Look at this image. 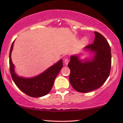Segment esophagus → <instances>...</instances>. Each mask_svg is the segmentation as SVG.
Returning <instances> with one entry per match:
<instances>
[{
    "label": "esophagus",
    "instance_id": "esophagus-1",
    "mask_svg": "<svg viewBox=\"0 0 123 123\" xmlns=\"http://www.w3.org/2000/svg\"><path fill=\"white\" fill-rule=\"evenodd\" d=\"M69 59L68 58H65V60H64V62H65V65H68V63H69Z\"/></svg>",
    "mask_w": 123,
    "mask_h": 123
}]
</instances>
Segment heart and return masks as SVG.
Returning <instances> with one entry per match:
<instances>
[{
  "mask_svg": "<svg viewBox=\"0 0 123 123\" xmlns=\"http://www.w3.org/2000/svg\"><path fill=\"white\" fill-rule=\"evenodd\" d=\"M84 42H87V39H84Z\"/></svg>",
  "mask_w": 123,
  "mask_h": 123,
  "instance_id": "1",
  "label": "heart"
}]
</instances>
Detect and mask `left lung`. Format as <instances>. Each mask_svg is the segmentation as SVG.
Wrapping results in <instances>:
<instances>
[{"label": "left lung", "mask_w": 123, "mask_h": 123, "mask_svg": "<svg viewBox=\"0 0 123 123\" xmlns=\"http://www.w3.org/2000/svg\"><path fill=\"white\" fill-rule=\"evenodd\" d=\"M95 33L94 43L85 47L94 53L92 61H82L77 55L70 57L68 66L69 81L76 91L86 93L101 87L109 76L111 55L109 44L103 35Z\"/></svg>", "instance_id": "1"}]
</instances>
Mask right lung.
Instances as JSON below:
<instances>
[{
    "label": "right lung",
    "instance_id": "1",
    "mask_svg": "<svg viewBox=\"0 0 123 123\" xmlns=\"http://www.w3.org/2000/svg\"><path fill=\"white\" fill-rule=\"evenodd\" d=\"M14 41L11 46L9 54L10 71L12 80L24 93L32 97H40L47 95L52 89L54 82L63 66L62 60H60L46 71L32 78L19 77L14 72V65L11 58V54L13 48Z\"/></svg>",
    "mask_w": 123,
    "mask_h": 123
}]
</instances>
